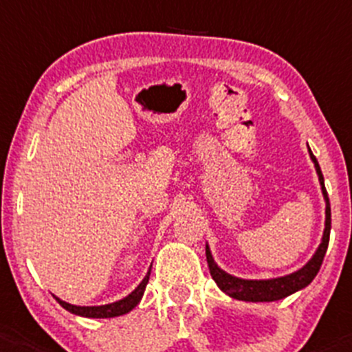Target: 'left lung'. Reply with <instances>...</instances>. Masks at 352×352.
Returning <instances> with one entry per match:
<instances>
[{
  "mask_svg": "<svg viewBox=\"0 0 352 352\" xmlns=\"http://www.w3.org/2000/svg\"><path fill=\"white\" fill-rule=\"evenodd\" d=\"M311 160H313L314 166H316L318 177H320L321 191H323L324 201H327V221H324V232L323 239H321V245L318 246L316 254L313 255L307 264L304 265L298 271L292 272L288 276H281V278H272V280H241V278H236V276L228 274L226 271H222L219 265L213 262L212 254H210V248L206 245V262H208L210 274L215 280V283L219 285L222 292L229 295L232 298H238V300L245 302H272L280 300V298L288 297V295L295 294V292L305 288L311 281L314 280V276L320 271L321 264H323L324 254H327L328 241H330V228H331V213H330V199H328L327 189H324V180L323 173H321L320 165H318V160L314 157V154L311 153Z\"/></svg>",
  "mask_w": 352,
  "mask_h": 352,
  "instance_id": "left-lung-1",
  "label": "left lung"
}]
</instances>
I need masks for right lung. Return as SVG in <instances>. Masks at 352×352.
<instances>
[{
  "label": "right lung",
  "mask_w": 352,
  "mask_h": 352,
  "mask_svg": "<svg viewBox=\"0 0 352 352\" xmlns=\"http://www.w3.org/2000/svg\"><path fill=\"white\" fill-rule=\"evenodd\" d=\"M149 274L151 271L147 272L146 278L142 280V283L139 285V287L135 288V290L131 292L128 297L121 298V300L118 302H113V304H106V305H91V307H85V305H72V304H67V302L60 300L58 297L57 302L58 304L64 307V309H67L69 313L72 314H78V316H85V318H114V316H121V314H126L130 313L133 307H135L137 304L140 302V298H142L144 295V290H146L147 287V281H149Z\"/></svg>",
  "instance_id": "right-lung-1"
}]
</instances>
